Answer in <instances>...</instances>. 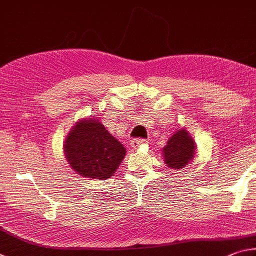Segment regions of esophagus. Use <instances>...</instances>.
<instances>
[{
    "label": "esophagus",
    "instance_id": "obj_1",
    "mask_svg": "<svg viewBox=\"0 0 256 256\" xmlns=\"http://www.w3.org/2000/svg\"><path fill=\"white\" fill-rule=\"evenodd\" d=\"M144 144H146V140H144V138H136V140H132L130 142L132 148H138L140 145H144Z\"/></svg>",
    "mask_w": 256,
    "mask_h": 256
}]
</instances>
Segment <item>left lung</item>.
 Instances as JSON below:
<instances>
[{
  "mask_svg": "<svg viewBox=\"0 0 256 256\" xmlns=\"http://www.w3.org/2000/svg\"><path fill=\"white\" fill-rule=\"evenodd\" d=\"M194 142L184 129H180L170 138L163 148L164 160L168 166L178 170L184 168L194 156Z\"/></svg>",
  "mask_w": 256,
  "mask_h": 256,
  "instance_id": "left-lung-1",
  "label": "left lung"
}]
</instances>
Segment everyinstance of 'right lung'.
<instances>
[{"mask_svg":"<svg viewBox=\"0 0 256 256\" xmlns=\"http://www.w3.org/2000/svg\"><path fill=\"white\" fill-rule=\"evenodd\" d=\"M65 156L80 176L109 178L126 155V148L96 119L80 120L67 136Z\"/></svg>","mask_w":256,"mask_h":256,"instance_id":"add662e5","label":"right lung"}]
</instances>
